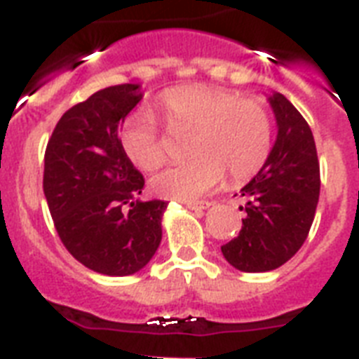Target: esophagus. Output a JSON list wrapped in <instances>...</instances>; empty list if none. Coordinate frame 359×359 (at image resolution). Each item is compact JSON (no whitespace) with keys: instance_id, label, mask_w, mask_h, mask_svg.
<instances>
[{"instance_id":"34e87169","label":"esophagus","mask_w":359,"mask_h":359,"mask_svg":"<svg viewBox=\"0 0 359 359\" xmlns=\"http://www.w3.org/2000/svg\"><path fill=\"white\" fill-rule=\"evenodd\" d=\"M185 205H187V209H192V210H205L210 207L209 201H185Z\"/></svg>"}]
</instances>
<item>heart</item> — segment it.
Masks as SVG:
<instances>
[{
    "label": "heart",
    "instance_id": "1",
    "mask_svg": "<svg viewBox=\"0 0 359 359\" xmlns=\"http://www.w3.org/2000/svg\"><path fill=\"white\" fill-rule=\"evenodd\" d=\"M156 109L174 133H191V161L165 168L150 182L161 198L196 200L214 191L225 172L231 182H245L265 165L272 147V118L258 97L210 85H192L163 92ZM119 143L137 168L154 170L165 161V147L154 118L137 110L119 130Z\"/></svg>",
    "mask_w": 359,
    "mask_h": 359
}]
</instances>
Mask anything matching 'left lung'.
I'll list each match as a JSON object with an SVG mask.
<instances>
[{
  "mask_svg": "<svg viewBox=\"0 0 359 359\" xmlns=\"http://www.w3.org/2000/svg\"><path fill=\"white\" fill-rule=\"evenodd\" d=\"M278 137L267 161L241 189L247 216L240 234L222 247L225 259L243 272L281 267L307 240L320 198V161L314 136L283 94L269 97Z\"/></svg>",
  "mask_w": 359,
  "mask_h": 359,
  "instance_id": "left-lung-1",
  "label": "left lung"
}]
</instances>
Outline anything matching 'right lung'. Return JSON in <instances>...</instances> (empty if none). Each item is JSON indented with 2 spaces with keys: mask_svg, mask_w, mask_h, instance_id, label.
Instances as JSON below:
<instances>
[{
  "mask_svg": "<svg viewBox=\"0 0 359 359\" xmlns=\"http://www.w3.org/2000/svg\"><path fill=\"white\" fill-rule=\"evenodd\" d=\"M140 100V85L97 90L61 116L45 150L43 192L61 243L105 276L142 271L161 241L168 203L137 200L145 180L118 136Z\"/></svg>",
  "mask_w": 359,
  "mask_h": 359,
  "instance_id": "1",
  "label": "right lung"
}]
</instances>
